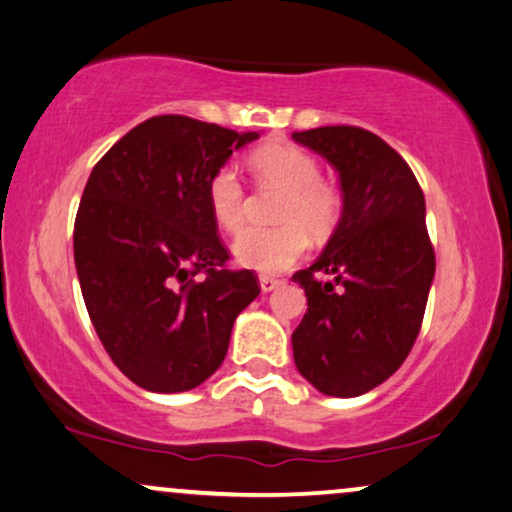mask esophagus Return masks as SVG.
Instances as JSON below:
<instances>
[{"instance_id": "esophagus-1", "label": "esophagus", "mask_w": 512, "mask_h": 512, "mask_svg": "<svg viewBox=\"0 0 512 512\" xmlns=\"http://www.w3.org/2000/svg\"><path fill=\"white\" fill-rule=\"evenodd\" d=\"M278 285H281V281H278V278H274V276H260V288H262V292L276 290Z\"/></svg>"}]
</instances>
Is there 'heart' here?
<instances>
[{"label":"heart","instance_id":"b5f03b06","mask_svg":"<svg viewBox=\"0 0 512 512\" xmlns=\"http://www.w3.org/2000/svg\"><path fill=\"white\" fill-rule=\"evenodd\" d=\"M248 168L262 189H276L274 229H248L231 250L243 267L276 274L297 262L306 250V234L327 238L342 217V192L320 177L318 161L290 142H267L248 154ZM208 208L224 231L236 234L245 222V189L231 166L217 168L208 180Z\"/></svg>","mask_w":512,"mask_h":512}]
</instances>
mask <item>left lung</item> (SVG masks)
I'll return each mask as SVG.
<instances>
[{
	"label": "left lung",
	"instance_id": "1",
	"mask_svg": "<svg viewBox=\"0 0 512 512\" xmlns=\"http://www.w3.org/2000/svg\"><path fill=\"white\" fill-rule=\"evenodd\" d=\"M339 173L342 217L320 257L292 281L306 292L292 353L320 393L356 398L412 351L435 276L426 201L403 156L358 126L292 133Z\"/></svg>",
	"mask_w": 512,
	"mask_h": 512
}]
</instances>
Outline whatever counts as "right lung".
<instances>
[{
  "instance_id": "right-lung-1",
  "label": "right lung",
  "mask_w": 512,
  "mask_h": 512,
  "mask_svg": "<svg viewBox=\"0 0 512 512\" xmlns=\"http://www.w3.org/2000/svg\"><path fill=\"white\" fill-rule=\"evenodd\" d=\"M260 133L163 114L128 131L91 170L74 264L114 365L154 393H182L222 365L238 313L260 295L208 208V180ZM199 273L203 279H196Z\"/></svg>"
}]
</instances>
